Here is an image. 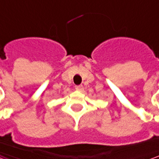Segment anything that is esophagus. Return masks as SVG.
Segmentation results:
<instances>
[{
    "instance_id": "obj_1",
    "label": "esophagus",
    "mask_w": 159,
    "mask_h": 159,
    "mask_svg": "<svg viewBox=\"0 0 159 159\" xmlns=\"http://www.w3.org/2000/svg\"><path fill=\"white\" fill-rule=\"evenodd\" d=\"M75 89L78 90V91H80V92H81V91L84 90V87H83L82 85H79V86H76V87H75Z\"/></svg>"
}]
</instances>
